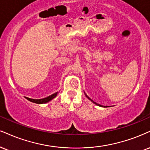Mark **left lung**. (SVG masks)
Wrapping results in <instances>:
<instances>
[{
	"label": "left lung",
	"instance_id": "left-lung-1",
	"mask_svg": "<svg viewBox=\"0 0 150 150\" xmlns=\"http://www.w3.org/2000/svg\"><path fill=\"white\" fill-rule=\"evenodd\" d=\"M84 94H85V96H86V98H88V99H89V100H91V102H92V103H94V104H96V105H98V106H100V107H103V108H105V107H107V106H103V105H100V104H98V103H96V102H94V101H93V100H91V98H89V96H87V95H86L85 93H84Z\"/></svg>",
	"mask_w": 150,
	"mask_h": 150
}]
</instances>
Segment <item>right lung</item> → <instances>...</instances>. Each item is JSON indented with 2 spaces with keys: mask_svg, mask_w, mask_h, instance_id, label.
<instances>
[{
  "mask_svg": "<svg viewBox=\"0 0 150 150\" xmlns=\"http://www.w3.org/2000/svg\"><path fill=\"white\" fill-rule=\"evenodd\" d=\"M58 93L59 92H56L54 93H53V94L49 96L46 97V98H41V99H33V98H28V97H25L27 100H29L30 102H33V103H38V104H42V103H48L50 102V100H52V99L54 98L56 96H57Z\"/></svg>",
  "mask_w": 150,
  "mask_h": 150,
  "instance_id": "right-lung-1",
  "label": "right lung"
}]
</instances>
